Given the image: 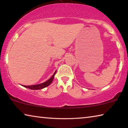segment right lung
Here are the masks:
<instances>
[{
	"label": "right lung",
	"mask_w": 128,
	"mask_h": 128,
	"mask_svg": "<svg viewBox=\"0 0 128 128\" xmlns=\"http://www.w3.org/2000/svg\"><path fill=\"white\" fill-rule=\"evenodd\" d=\"M56 70L55 71V73H54V74L52 76V77L50 78L47 80V81H46V82H43V83L40 84H37V85H30V86H25V85H23V86H24V87L28 88H29V89H31V90H40V89H42V88H43L47 87V86H49L52 83V82L54 78V76H55V75L56 74Z\"/></svg>",
	"instance_id": "add662e5"
}]
</instances>
